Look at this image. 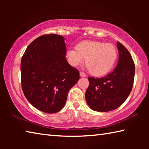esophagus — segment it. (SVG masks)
Listing matches in <instances>:
<instances>
[{
    "label": "esophagus",
    "mask_w": 149,
    "mask_h": 149,
    "mask_svg": "<svg viewBox=\"0 0 149 149\" xmlns=\"http://www.w3.org/2000/svg\"><path fill=\"white\" fill-rule=\"evenodd\" d=\"M79 75L81 77H86V74H85V73L84 72H80Z\"/></svg>",
    "instance_id": "esophagus-1"
}]
</instances>
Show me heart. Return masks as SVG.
Returning a JSON list of instances; mask_svg holds the SVG:
<instances>
[{"label":"heart","instance_id":"heart-1","mask_svg":"<svg viewBox=\"0 0 149 149\" xmlns=\"http://www.w3.org/2000/svg\"><path fill=\"white\" fill-rule=\"evenodd\" d=\"M118 50L114 45L105 42L84 41L75 49L66 51L65 57L72 66L81 64L85 58V64L89 72L95 76H101L109 72L116 62Z\"/></svg>","mask_w":149,"mask_h":149}]
</instances>
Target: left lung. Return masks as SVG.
Here are the masks:
<instances>
[{
  "label": "left lung",
  "instance_id": "1",
  "mask_svg": "<svg viewBox=\"0 0 149 149\" xmlns=\"http://www.w3.org/2000/svg\"><path fill=\"white\" fill-rule=\"evenodd\" d=\"M119 58L114 71L100 78L89 77V85L85 100L92 110L108 112L118 108L127 99L132 90L135 64L127 49L117 42Z\"/></svg>",
  "mask_w": 149,
  "mask_h": 149
}]
</instances>
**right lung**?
I'll list each match as a JSON object with an SVG mask.
<instances>
[{"instance_id":"1","label":"right lung","mask_w":149,"mask_h":149,"mask_svg":"<svg viewBox=\"0 0 149 149\" xmlns=\"http://www.w3.org/2000/svg\"><path fill=\"white\" fill-rule=\"evenodd\" d=\"M64 37L47 34L35 39L21 60L24 94L37 109L53 114L64 107L70 89L79 79V72L65 59Z\"/></svg>"}]
</instances>
